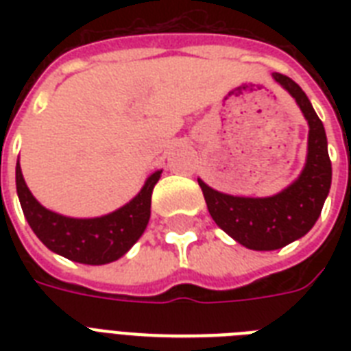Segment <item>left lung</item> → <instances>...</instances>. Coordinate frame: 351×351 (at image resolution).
<instances>
[{"label": "left lung", "instance_id": "1", "mask_svg": "<svg viewBox=\"0 0 351 351\" xmlns=\"http://www.w3.org/2000/svg\"><path fill=\"white\" fill-rule=\"evenodd\" d=\"M273 78L293 96L310 125L308 158L299 178L269 198L231 197L198 180L217 226L239 244L255 251L278 250L304 237L319 219L332 186V162L322 121L293 80L278 73Z\"/></svg>", "mask_w": 351, "mask_h": 351}]
</instances>
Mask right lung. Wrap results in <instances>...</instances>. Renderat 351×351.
<instances>
[{
    "instance_id": "obj_1",
    "label": "right lung",
    "mask_w": 351,
    "mask_h": 351,
    "mask_svg": "<svg viewBox=\"0 0 351 351\" xmlns=\"http://www.w3.org/2000/svg\"><path fill=\"white\" fill-rule=\"evenodd\" d=\"M160 173L149 176L142 191L127 206L100 219H69L43 208L25 184L19 162L16 189L25 219L49 250L69 261L100 266L118 261L142 237L151 217V195Z\"/></svg>"
}]
</instances>
